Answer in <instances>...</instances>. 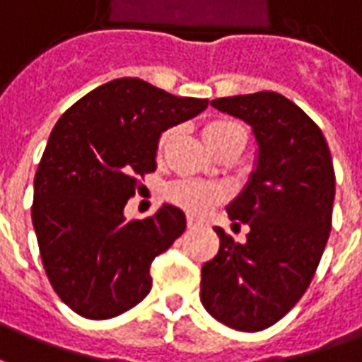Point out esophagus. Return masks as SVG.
<instances>
[{
    "mask_svg": "<svg viewBox=\"0 0 362 362\" xmlns=\"http://www.w3.org/2000/svg\"><path fill=\"white\" fill-rule=\"evenodd\" d=\"M186 223H188L189 229H194V227H199V225H202V221H199V219H196V217L188 216V219H186Z\"/></svg>",
    "mask_w": 362,
    "mask_h": 362,
    "instance_id": "obj_1",
    "label": "esophagus"
}]
</instances>
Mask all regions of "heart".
<instances>
[{
	"mask_svg": "<svg viewBox=\"0 0 362 362\" xmlns=\"http://www.w3.org/2000/svg\"><path fill=\"white\" fill-rule=\"evenodd\" d=\"M241 131H245V129L239 123H235V121L216 119L209 121L206 127H204V137H206L207 145L214 146L219 141L229 137V135L241 133ZM170 135H173V129L164 131L160 139H158V148H163L168 143ZM225 194L227 192L219 184H211V182L204 180H192V178L176 180L166 188V198L170 199L174 206L182 207L188 214H196V216L206 214L207 209H211L216 204L223 202Z\"/></svg>",
	"mask_w": 362,
	"mask_h": 362,
	"instance_id": "b5f03b06",
	"label": "heart"
}]
</instances>
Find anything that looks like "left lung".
Returning <instances> with one entry per match:
<instances>
[{
	"label": "left lung",
	"mask_w": 362,
	"mask_h": 362,
	"mask_svg": "<svg viewBox=\"0 0 362 362\" xmlns=\"http://www.w3.org/2000/svg\"><path fill=\"white\" fill-rule=\"evenodd\" d=\"M216 110L252 127L257 168L227 206L249 225L247 241L221 229L219 251L202 267V304L237 331H262L304 296L329 239L335 173L329 146L294 102L276 92L217 98Z\"/></svg>",
	"instance_id": "1"
}]
</instances>
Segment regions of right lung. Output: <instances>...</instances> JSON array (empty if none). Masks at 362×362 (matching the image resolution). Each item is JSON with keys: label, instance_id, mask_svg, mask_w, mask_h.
<instances>
[{"label": "right lung", "instance_id": "obj_1", "mask_svg": "<svg viewBox=\"0 0 362 362\" xmlns=\"http://www.w3.org/2000/svg\"><path fill=\"white\" fill-rule=\"evenodd\" d=\"M207 103L117 78L86 93L52 129L35 174L33 227L54 292L82 317L110 320L151 292V262L184 233L186 216L164 204L127 221L123 207L139 178L156 170L163 131Z\"/></svg>", "mask_w": 362, "mask_h": 362}]
</instances>
